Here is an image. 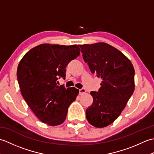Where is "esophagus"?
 Returning <instances> with one entry per match:
<instances>
[{"instance_id": "obj_1", "label": "esophagus", "mask_w": 154, "mask_h": 154, "mask_svg": "<svg viewBox=\"0 0 154 154\" xmlns=\"http://www.w3.org/2000/svg\"><path fill=\"white\" fill-rule=\"evenodd\" d=\"M85 93H86V90L85 89H79V94H80V95H82V94H84Z\"/></svg>"}]
</instances>
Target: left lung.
I'll return each mask as SVG.
<instances>
[{
	"instance_id": "8db88e82",
	"label": "left lung",
	"mask_w": 154,
	"mask_h": 154,
	"mask_svg": "<svg viewBox=\"0 0 154 154\" xmlns=\"http://www.w3.org/2000/svg\"><path fill=\"white\" fill-rule=\"evenodd\" d=\"M79 47L91 73L102 79L99 91L91 92L93 102L86 110V118L94 127H106L120 115L134 93V69L128 58L108 44Z\"/></svg>"
}]
</instances>
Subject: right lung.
<instances>
[{
    "mask_svg": "<svg viewBox=\"0 0 154 154\" xmlns=\"http://www.w3.org/2000/svg\"><path fill=\"white\" fill-rule=\"evenodd\" d=\"M77 45L44 44L28 51L20 61L17 78L22 95L39 120L57 126L66 119L68 108L79 89L58 86L67 65L80 54Z\"/></svg>",
    "mask_w": 154,
    "mask_h": 154,
    "instance_id": "add662e5",
    "label": "right lung"
}]
</instances>
